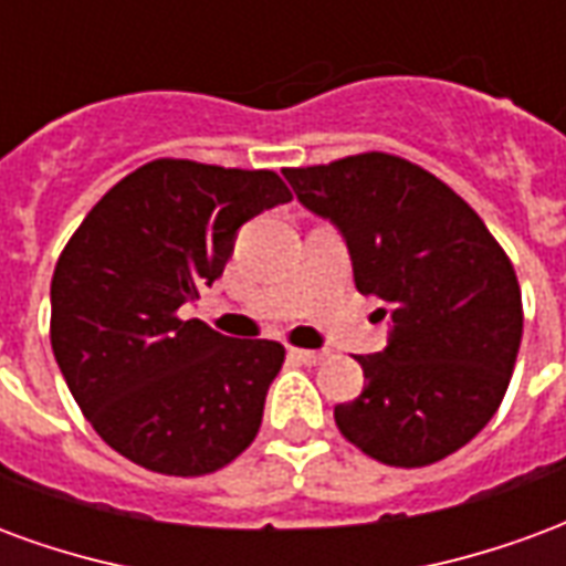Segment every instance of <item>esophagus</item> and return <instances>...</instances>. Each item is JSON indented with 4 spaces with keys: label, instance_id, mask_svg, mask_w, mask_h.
<instances>
[{
    "label": "esophagus",
    "instance_id": "34e87169",
    "mask_svg": "<svg viewBox=\"0 0 566 566\" xmlns=\"http://www.w3.org/2000/svg\"><path fill=\"white\" fill-rule=\"evenodd\" d=\"M291 357L300 360V364H306V367H315L324 360V352H308V348H291Z\"/></svg>",
    "mask_w": 566,
    "mask_h": 566
}]
</instances>
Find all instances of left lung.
<instances>
[{
    "mask_svg": "<svg viewBox=\"0 0 566 566\" xmlns=\"http://www.w3.org/2000/svg\"><path fill=\"white\" fill-rule=\"evenodd\" d=\"M296 199L331 218L391 339L360 355L367 388L333 409L352 446L388 467H427L467 446L510 388L522 287L506 251L446 181L367 150L284 169Z\"/></svg>",
    "mask_w": 566,
    "mask_h": 566,
    "instance_id": "1",
    "label": "left lung"
}]
</instances>
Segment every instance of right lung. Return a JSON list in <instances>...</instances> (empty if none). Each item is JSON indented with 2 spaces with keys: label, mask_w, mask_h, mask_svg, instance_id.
Returning a JSON list of instances; mask_svg holds the SVG:
<instances>
[{
  "label": "right lung",
  "mask_w": 566,
  "mask_h": 566,
  "mask_svg": "<svg viewBox=\"0 0 566 566\" xmlns=\"http://www.w3.org/2000/svg\"><path fill=\"white\" fill-rule=\"evenodd\" d=\"M291 202L272 169L150 160L81 221L51 279V348L93 430L150 473L206 475L254 442L284 348L230 339L181 306L235 230Z\"/></svg>",
  "instance_id": "right-lung-1"
}]
</instances>
